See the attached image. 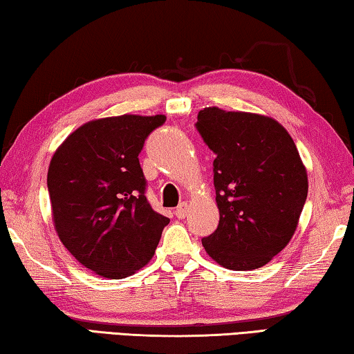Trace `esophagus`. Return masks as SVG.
<instances>
[{
	"label": "esophagus",
	"mask_w": 354,
	"mask_h": 354,
	"mask_svg": "<svg viewBox=\"0 0 354 354\" xmlns=\"http://www.w3.org/2000/svg\"><path fill=\"white\" fill-rule=\"evenodd\" d=\"M187 212H189V205L185 201H183L181 205H179L176 209H175V215L178 218H185V215H187Z\"/></svg>",
	"instance_id": "1"
}]
</instances>
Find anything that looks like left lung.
<instances>
[{"instance_id":"8db88e82","label":"left lung","mask_w":354,"mask_h":354,"mask_svg":"<svg viewBox=\"0 0 354 354\" xmlns=\"http://www.w3.org/2000/svg\"><path fill=\"white\" fill-rule=\"evenodd\" d=\"M196 129L217 158L214 187L220 221L203 247L230 270H254L290 242L308 196V173L277 120L205 107Z\"/></svg>"}]
</instances>
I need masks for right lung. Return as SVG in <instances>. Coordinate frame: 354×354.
I'll return each mask as SVG.
<instances>
[{"label":"right lung","mask_w":354,"mask_h":354,"mask_svg":"<svg viewBox=\"0 0 354 354\" xmlns=\"http://www.w3.org/2000/svg\"><path fill=\"white\" fill-rule=\"evenodd\" d=\"M165 115L92 120L73 131L48 169L59 239L88 270L131 277L151 259L169 218L154 211L139 162L147 137Z\"/></svg>","instance_id":"1"}]
</instances>
